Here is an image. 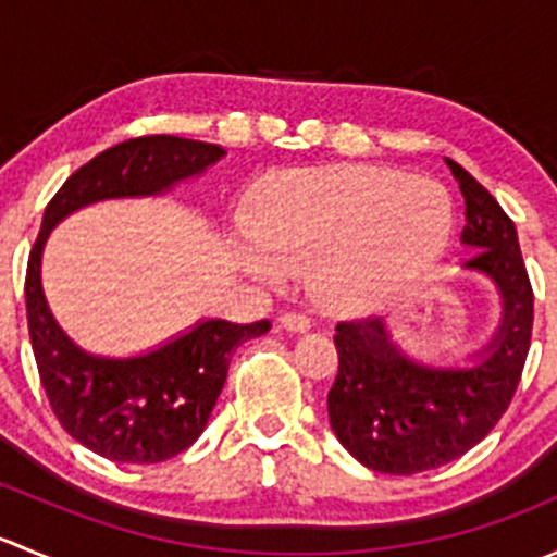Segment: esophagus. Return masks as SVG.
Wrapping results in <instances>:
<instances>
[{
	"label": "esophagus",
	"mask_w": 557,
	"mask_h": 557,
	"mask_svg": "<svg viewBox=\"0 0 557 557\" xmlns=\"http://www.w3.org/2000/svg\"><path fill=\"white\" fill-rule=\"evenodd\" d=\"M280 325L285 331H294V334H305V331H310L312 320L305 312H285L280 314Z\"/></svg>",
	"instance_id": "34e87169"
}]
</instances>
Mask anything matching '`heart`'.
Instances as JSON below:
<instances>
[{"mask_svg": "<svg viewBox=\"0 0 557 557\" xmlns=\"http://www.w3.org/2000/svg\"><path fill=\"white\" fill-rule=\"evenodd\" d=\"M453 228L442 185L385 166H325L274 180L245 215L256 250L245 267L267 283L307 272L320 305L377 307L445 252Z\"/></svg>", "mask_w": 557, "mask_h": 557, "instance_id": "heart-1", "label": "heart"}]
</instances>
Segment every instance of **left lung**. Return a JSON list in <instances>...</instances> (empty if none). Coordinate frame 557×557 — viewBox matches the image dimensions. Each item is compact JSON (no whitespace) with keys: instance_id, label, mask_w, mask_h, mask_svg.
Returning <instances> with one entry per match:
<instances>
[{"instance_id":"8db88e82","label":"left lung","mask_w":557,"mask_h":557,"mask_svg":"<svg viewBox=\"0 0 557 557\" xmlns=\"http://www.w3.org/2000/svg\"><path fill=\"white\" fill-rule=\"evenodd\" d=\"M447 166L466 201L460 243L474 250L463 269L496 285L502 320L466 367L414 361L380 318L336 325L331 429L358 463L383 474L440 469L480 445L507 412L531 347L533 290L512 218L463 166Z\"/></svg>"}]
</instances>
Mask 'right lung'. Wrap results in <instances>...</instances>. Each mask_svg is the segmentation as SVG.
I'll list each match as a JSON object with an SVG mask.
<instances>
[{
    "label": "right lung",
    "mask_w": 557,
    "mask_h": 557,
    "mask_svg": "<svg viewBox=\"0 0 557 557\" xmlns=\"http://www.w3.org/2000/svg\"><path fill=\"white\" fill-rule=\"evenodd\" d=\"M221 145L153 134L107 148L66 177L45 207L26 267V320L39 383L72 440L117 463H161L188 450L210 420L234 350L272 329L269 320H201L166 345L134 358L77 347L42 294V247L59 221L104 199L159 196L221 161Z\"/></svg>",
    "instance_id": "right-lung-1"
}]
</instances>
